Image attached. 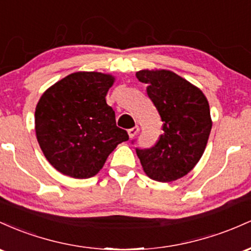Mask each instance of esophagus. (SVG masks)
Here are the masks:
<instances>
[{
	"mask_svg": "<svg viewBox=\"0 0 251 251\" xmlns=\"http://www.w3.org/2000/svg\"><path fill=\"white\" fill-rule=\"evenodd\" d=\"M137 133H139V126H134V128H131V129H129L128 130V135H129V137H134L135 135H136Z\"/></svg>",
	"mask_w": 251,
	"mask_h": 251,
	"instance_id": "34e87169",
	"label": "esophagus"
}]
</instances>
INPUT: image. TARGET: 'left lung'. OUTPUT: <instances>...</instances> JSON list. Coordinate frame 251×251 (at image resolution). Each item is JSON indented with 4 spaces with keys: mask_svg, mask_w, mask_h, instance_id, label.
Masks as SVG:
<instances>
[{
    "mask_svg": "<svg viewBox=\"0 0 251 251\" xmlns=\"http://www.w3.org/2000/svg\"><path fill=\"white\" fill-rule=\"evenodd\" d=\"M141 83L163 122L155 146L136 148L143 171L151 179L171 182L193 170L206 148L212 121L201 90L168 70H141Z\"/></svg>",
    "mask_w": 251,
    "mask_h": 251,
    "instance_id": "1",
    "label": "left lung"
}]
</instances>
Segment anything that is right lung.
Returning <instances> with one entry per match:
<instances>
[{
	"label": "right lung",
	"instance_id": "right-lung-1",
	"mask_svg": "<svg viewBox=\"0 0 251 251\" xmlns=\"http://www.w3.org/2000/svg\"><path fill=\"white\" fill-rule=\"evenodd\" d=\"M114 81L111 75L100 72L71 73L47 89L36 104L39 146L65 176H96L118 143L129 140L105 100Z\"/></svg>",
	"mask_w": 251,
	"mask_h": 251
}]
</instances>
